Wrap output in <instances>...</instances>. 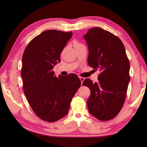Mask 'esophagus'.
<instances>
[{
  "label": "esophagus",
  "mask_w": 147,
  "mask_h": 147,
  "mask_svg": "<svg viewBox=\"0 0 147 147\" xmlns=\"http://www.w3.org/2000/svg\"><path fill=\"white\" fill-rule=\"evenodd\" d=\"M79 78H80V81H81V82H82V83H83V81L85 80V78L82 77V76H80Z\"/></svg>",
  "instance_id": "34e87169"
}]
</instances>
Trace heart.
I'll use <instances>...</instances> for the list:
<instances>
[{
    "label": "heart",
    "mask_w": 147,
    "mask_h": 147,
    "mask_svg": "<svg viewBox=\"0 0 147 147\" xmlns=\"http://www.w3.org/2000/svg\"><path fill=\"white\" fill-rule=\"evenodd\" d=\"M74 46L75 47H76V46H78V45H82V44H81L80 43H79V42H78L77 41H74Z\"/></svg>",
    "instance_id": "heart-1"
}]
</instances>
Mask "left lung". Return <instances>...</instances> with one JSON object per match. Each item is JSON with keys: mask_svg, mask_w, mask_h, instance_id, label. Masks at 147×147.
<instances>
[{"mask_svg": "<svg viewBox=\"0 0 147 147\" xmlns=\"http://www.w3.org/2000/svg\"><path fill=\"white\" fill-rule=\"evenodd\" d=\"M84 38L88 47V63L101 71L97 83L84 80L90 90L87 101L90 113L98 119L114 118L123 107L130 81L129 61L121 40L98 27L90 29Z\"/></svg>", "mask_w": 147, "mask_h": 147, "instance_id": "obj_1", "label": "left lung"}]
</instances>
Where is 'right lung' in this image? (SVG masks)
Returning a JSON list of instances; mask_svg holds the SVG:
<instances>
[{
    "instance_id": "1",
    "label": "right lung",
    "mask_w": 147,
    "mask_h": 147,
    "mask_svg": "<svg viewBox=\"0 0 147 147\" xmlns=\"http://www.w3.org/2000/svg\"><path fill=\"white\" fill-rule=\"evenodd\" d=\"M72 35V32L45 31L31 40L23 53L21 72L24 95L35 114L47 122L57 121L67 114L81 86L75 74L58 78L52 71L61 62V52Z\"/></svg>"
}]
</instances>
